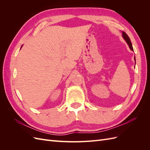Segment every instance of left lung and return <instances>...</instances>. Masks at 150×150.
Listing matches in <instances>:
<instances>
[{"label": "left lung", "mask_w": 150, "mask_h": 150, "mask_svg": "<svg viewBox=\"0 0 150 150\" xmlns=\"http://www.w3.org/2000/svg\"><path fill=\"white\" fill-rule=\"evenodd\" d=\"M122 38H123V39L125 40V41L126 42V43L128 44L129 49L131 50V51H133V46H132V44H131V42L129 38L128 37V35H127V34L125 33V32H122ZM134 60L136 61L135 57H134Z\"/></svg>", "instance_id": "obj_1"}]
</instances>
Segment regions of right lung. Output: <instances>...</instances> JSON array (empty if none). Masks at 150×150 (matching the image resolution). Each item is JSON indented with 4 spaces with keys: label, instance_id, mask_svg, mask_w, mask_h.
<instances>
[{
    "label": "right lung",
    "instance_id": "right-lung-1",
    "mask_svg": "<svg viewBox=\"0 0 150 150\" xmlns=\"http://www.w3.org/2000/svg\"><path fill=\"white\" fill-rule=\"evenodd\" d=\"M22 46H21V47H22Z\"/></svg>",
    "mask_w": 150,
    "mask_h": 150
}]
</instances>
